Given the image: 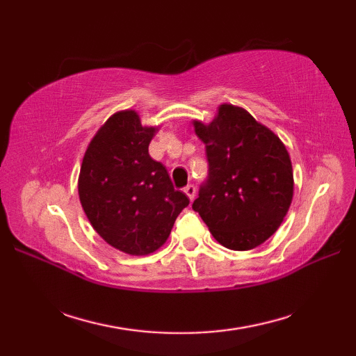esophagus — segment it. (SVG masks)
<instances>
[{
  "label": "esophagus",
  "instance_id": "34e87169",
  "mask_svg": "<svg viewBox=\"0 0 356 356\" xmlns=\"http://www.w3.org/2000/svg\"><path fill=\"white\" fill-rule=\"evenodd\" d=\"M184 191H185V194L188 195V197H190V200L193 202L194 197H195V186L194 185H186L184 188Z\"/></svg>",
  "mask_w": 356,
  "mask_h": 356
}]
</instances>
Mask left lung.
<instances>
[{"label":"left lung","instance_id":"left-lung-1","mask_svg":"<svg viewBox=\"0 0 356 356\" xmlns=\"http://www.w3.org/2000/svg\"><path fill=\"white\" fill-rule=\"evenodd\" d=\"M194 130L205 143L208 179L193 209L225 248L260 246L278 229L292 202L286 147L245 108L229 104L220 105L208 125L194 120Z\"/></svg>","mask_w":356,"mask_h":356}]
</instances>
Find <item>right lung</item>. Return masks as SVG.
<instances>
[{
	"instance_id": "1",
	"label": "right lung",
	"mask_w": 356,
	"mask_h": 356,
	"mask_svg": "<svg viewBox=\"0 0 356 356\" xmlns=\"http://www.w3.org/2000/svg\"><path fill=\"white\" fill-rule=\"evenodd\" d=\"M154 127L133 110L115 113L90 142L78 191L95 231L130 255L157 251L190 199L172 186L165 166L148 154Z\"/></svg>"
}]
</instances>
